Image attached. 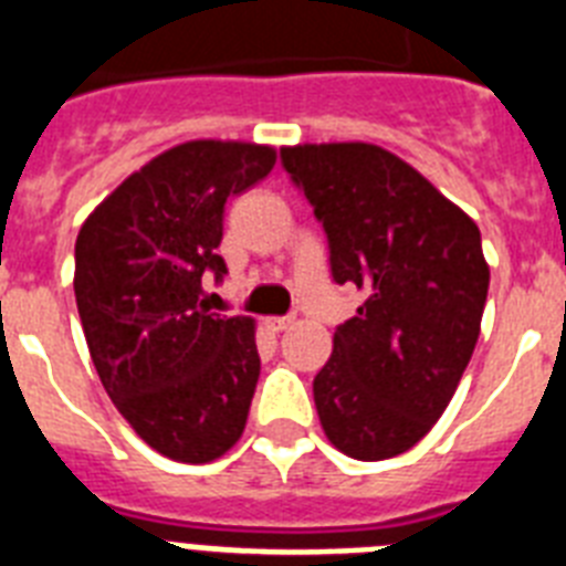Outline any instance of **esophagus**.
Instances as JSON below:
<instances>
[{"label": "esophagus", "instance_id": "obj_1", "mask_svg": "<svg viewBox=\"0 0 566 566\" xmlns=\"http://www.w3.org/2000/svg\"><path fill=\"white\" fill-rule=\"evenodd\" d=\"M264 325H268L270 331H287L293 325V316H268Z\"/></svg>", "mask_w": 566, "mask_h": 566}]
</instances>
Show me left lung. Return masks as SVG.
Segmentation results:
<instances>
[{
    "mask_svg": "<svg viewBox=\"0 0 566 566\" xmlns=\"http://www.w3.org/2000/svg\"><path fill=\"white\" fill-rule=\"evenodd\" d=\"M328 238L331 275L366 293L314 378L328 442L378 462L421 442L480 337L489 264L480 229L421 174L366 142L282 148Z\"/></svg>",
    "mask_w": 566,
    "mask_h": 566,
    "instance_id": "obj_1",
    "label": "left lung"
}]
</instances>
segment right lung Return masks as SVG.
Instances as JSON below:
<instances>
[{"label": "right lung", "mask_w": 566, "mask_h": 566, "mask_svg": "<svg viewBox=\"0 0 566 566\" xmlns=\"http://www.w3.org/2000/svg\"><path fill=\"white\" fill-rule=\"evenodd\" d=\"M273 165L268 145L186 142L124 179L77 232L75 298L95 371L133 430L177 462L223 457L247 427L255 323L209 314L203 275H227V200Z\"/></svg>", "instance_id": "obj_1"}]
</instances>
